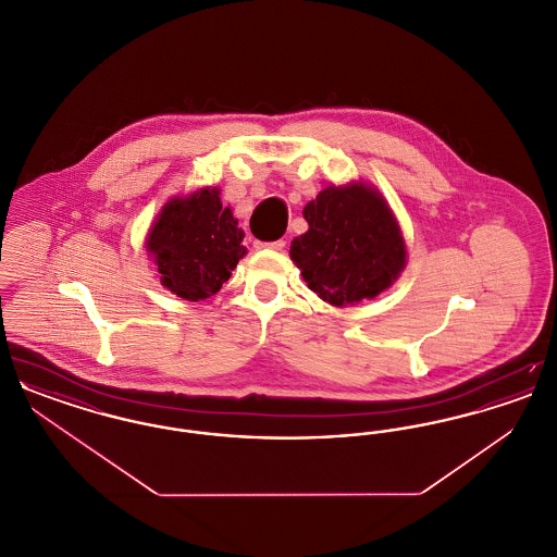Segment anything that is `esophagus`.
I'll use <instances>...</instances> for the list:
<instances>
[{"instance_id":"obj_1","label":"esophagus","mask_w":557,"mask_h":557,"mask_svg":"<svg viewBox=\"0 0 557 557\" xmlns=\"http://www.w3.org/2000/svg\"><path fill=\"white\" fill-rule=\"evenodd\" d=\"M286 246V242L284 239H275V242H255V248H265V250H282Z\"/></svg>"}]
</instances>
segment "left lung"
Returning a JSON list of instances; mask_svg holds the SVG:
<instances>
[{
	"label": "left lung",
	"instance_id": "8db88e82",
	"mask_svg": "<svg viewBox=\"0 0 557 557\" xmlns=\"http://www.w3.org/2000/svg\"><path fill=\"white\" fill-rule=\"evenodd\" d=\"M302 214L309 230L292 239L290 259L307 286L334 307L375 298L407 265L400 225L377 187L327 186Z\"/></svg>",
	"mask_w": 557,
	"mask_h": 557
}]
</instances>
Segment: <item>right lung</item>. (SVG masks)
<instances>
[{"label":"right lung","instance_id":"1","mask_svg":"<svg viewBox=\"0 0 557 557\" xmlns=\"http://www.w3.org/2000/svg\"><path fill=\"white\" fill-rule=\"evenodd\" d=\"M244 232L219 187L173 196L160 209L148 236V257L159 267L160 284L184 300H205L221 290L239 259Z\"/></svg>","mask_w":557,"mask_h":557}]
</instances>
